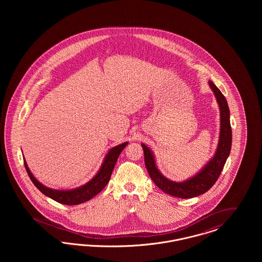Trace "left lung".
Returning <instances> with one entry per match:
<instances>
[{"label":"left lung","instance_id":"left-lung-1","mask_svg":"<svg viewBox=\"0 0 262 262\" xmlns=\"http://www.w3.org/2000/svg\"><path fill=\"white\" fill-rule=\"evenodd\" d=\"M208 85L214 93L220 110V134L214 155L196 174L182 182L169 180L158 169L153 151L144 143H141L144 152V162L151 180L165 193L172 196L191 199L205 193L218 180L230 155L232 147V128L228 102L222 92L211 80L208 81Z\"/></svg>","mask_w":262,"mask_h":262}]
</instances>
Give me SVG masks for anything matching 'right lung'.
<instances>
[{"mask_svg": "<svg viewBox=\"0 0 262 262\" xmlns=\"http://www.w3.org/2000/svg\"><path fill=\"white\" fill-rule=\"evenodd\" d=\"M127 143L128 142L126 141L108 150L106 156L104 157L103 162L100 166L99 170L95 176L90 181H88L86 184L72 189H55L41 184L29 170L28 165L24 157L25 169L27 171V174L29 176L30 180L34 184V186L37 187L43 194L62 204L77 205L91 200L107 186V184L110 181L113 169L117 163V160L121 152L127 145Z\"/></svg>", "mask_w": 262, "mask_h": 262, "instance_id": "add662e5", "label": "right lung"}]
</instances>
